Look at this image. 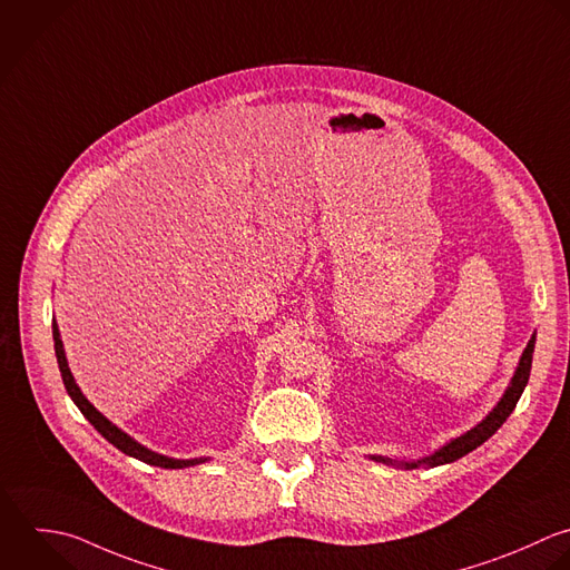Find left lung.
<instances>
[{
  "instance_id": "1",
  "label": "left lung",
  "mask_w": 570,
  "mask_h": 570,
  "mask_svg": "<svg viewBox=\"0 0 570 570\" xmlns=\"http://www.w3.org/2000/svg\"><path fill=\"white\" fill-rule=\"evenodd\" d=\"M535 335H531L520 362H518V368L504 391V395L500 397V402L493 406V411L478 424L473 426L471 431L462 433L460 438H453L451 442H446L444 446H440L435 453L426 455V458H420V460H391V458H384V455H368V460L373 462H380V464H386V466H397V469H406V471H413V469H420V466H426V469H435V466H442V464H451L464 455H469L471 451H475L478 446H482L489 438H493L498 433V429L509 420V415L515 411L527 384H529V377H531V366H533V351H535Z\"/></svg>"
}]
</instances>
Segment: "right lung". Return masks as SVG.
Masks as SVG:
<instances>
[{"label": "right lung", "instance_id": "1", "mask_svg": "<svg viewBox=\"0 0 570 570\" xmlns=\"http://www.w3.org/2000/svg\"><path fill=\"white\" fill-rule=\"evenodd\" d=\"M52 342H55V355H57V364H59V373H61V380H63V386H66V393L70 395V400L75 402V406L81 411V415L95 426V431L108 440L115 449H119L121 453H126L128 458H135L144 464H150V466H159V469H188V466H195V464H202V462H208V458H193V460H175V458H168V455H159L150 449H146L144 444H139L137 440H132L128 433H124L119 426H115L110 420H106L81 393V389L75 384V377L68 368V360H66V353H63V342L59 337V328H57V322L52 320Z\"/></svg>", "mask_w": 570, "mask_h": 570}]
</instances>
